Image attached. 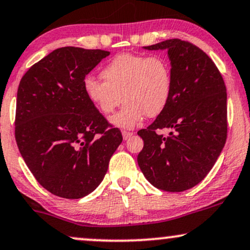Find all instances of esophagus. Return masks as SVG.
<instances>
[{
  "label": "esophagus",
  "mask_w": 250,
  "mask_h": 250,
  "mask_svg": "<svg viewBox=\"0 0 250 250\" xmlns=\"http://www.w3.org/2000/svg\"><path fill=\"white\" fill-rule=\"evenodd\" d=\"M122 134H123V138H124V140H127V139H130V138L132 137V135H133V132H130V131H123V132H122Z\"/></svg>",
  "instance_id": "1"
}]
</instances>
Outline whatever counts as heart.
<instances>
[{"label": "heart", "instance_id": "obj_1", "mask_svg": "<svg viewBox=\"0 0 250 250\" xmlns=\"http://www.w3.org/2000/svg\"><path fill=\"white\" fill-rule=\"evenodd\" d=\"M104 81L85 78L83 90L103 115H110L125 101L123 109L111 118L115 126L132 128L145 118L159 116L170 101L172 73L169 61L160 55L124 53L102 69Z\"/></svg>", "mask_w": 250, "mask_h": 250}]
</instances>
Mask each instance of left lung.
<instances>
[{"mask_svg": "<svg viewBox=\"0 0 250 250\" xmlns=\"http://www.w3.org/2000/svg\"><path fill=\"white\" fill-rule=\"evenodd\" d=\"M166 50L172 92L153 124L140 130L144 148L138 165L158 189L181 192L204 180L227 138V94L223 76L205 52L189 42L168 39L144 47ZM168 128L163 137L156 132Z\"/></svg>", "mask_w": 250, "mask_h": 250, "instance_id": "obj_1", "label": "left lung"}]
</instances>
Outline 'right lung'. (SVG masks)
Wrapping results in <instances>:
<instances>
[{
	"label": "right lung",
	"mask_w": 250,
	"mask_h": 250,
	"mask_svg": "<svg viewBox=\"0 0 250 250\" xmlns=\"http://www.w3.org/2000/svg\"><path fill=\"white\" fill-rule=\"evenodd\" d=\"M110 52L61 47L33 64L17 90L15 137L38 183L79 199L103 181L123 137L83 90V81Z\"/></svg>",
	"instance_id": "add662e5"
}]
</instances>
